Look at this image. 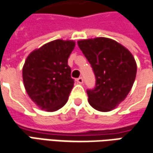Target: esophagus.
Returning <instances> with one entry per match:
<instances>
[{
	"label": "esophagus",
	"mask_w": 153,
	"mask_h": 153,
	"mask_svg": "<svg viewBox=\"0 0 153 153\" xmlns=\"http://www.w3.org/2000/svg\"><path fill=\"white\" fill-rule=\"evenodd\" d=\"M76 81L79 84H82L83 83V79H82L81 77H79V78H78V79H77Z\"/></svg>",
	"instance_id": "1"
}]
</instances>
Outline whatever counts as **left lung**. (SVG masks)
<instances>
[{"label":"left lung","instance_id":"obj_1","mask_svg":"<svg viewBox=\"0 0 153 153\" xmlns=\"http://www.w3.org/2000/svg\"><path fill=\"white\" fill-rule=\"evenodd\" d=\"M78 45L96 77V86L87 90L88 102L95 110H114L128 96L135 80L136 62L129 50L107 37L79 40Z\"/></svg>","mask_w":153,"mask_h":153}]
</instances>
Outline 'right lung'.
<instances>
[{"mask_svg": "<svg viewBox=\"0 0 153 153\" xmlns=\"http://www.w3.org/2000/svg\"><path fill=\"white\" fill-rule=\"evenodd\" d=\"M74 47L73 40L56 39L33 50L26 58L22 69L24 85L41 110L56 111L68 102L74 84L68 60Z\"/></svg>", "mask_w": 153, "mask_h": 153, "instance_id": "obj_1", "label": "right lung"}]
</instances>
